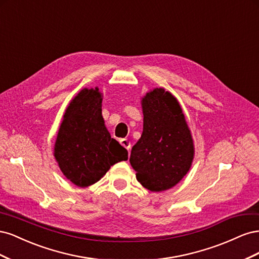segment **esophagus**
Returning <instances> with one entry per match:
<instances>
[{
    "label": "esophagus",
    "instance_id": "1",
    "mask_svg": "<svg viewBox=\"0 0 259 259\" xmlns=\"http://www.w3.org/2000/svg\"><path fill=\"white\" fill-rule=\"evenodd\" d=\"M120 144L125 148V149H127V150L130 151L131 150V147H132V144H131V142L130 140L127 139V138H123V139H120Z\"/></svg>",
    "mask_w": 259,
    "mask_h": 259
}]
</instances>
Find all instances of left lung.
Segmentation results:
<instances>
[{"mask_svg":"<svg viewBox=\"0 0 259 259\" xmlns=\"http://www.w3.org/2000/svg\"><path fill=\"white\" fill-rule=\"evenodd\" d=\"M144 128L132 148L130 162L136 178L146 189H170L189 171L194 158V143L177 98L163 88L142 98Z\"/></svg>","mask_w":259,"mask_h":259,"instance_id":"left-lung-1","label":"left lung"}]
</instances>
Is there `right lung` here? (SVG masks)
Returning a JSON list of instances; mask_svg holds the SVG:
<instances>
[{"mask_svg":"<svg viewBox=\"0 0 259 259\" xmlns=\"http://www.w3.org/2000/svg\"><path fill=\"white\" fill-rule=\"evenodd\" d=\"M104 94L85 88L70 101L54 145V156L67 179L77 187L92 186L128 152L114 138L103 117Z\"/></svg>","mask_w":259,"mask_h":259,"instance_id":"1","label":"right lung"}]
</instances>
